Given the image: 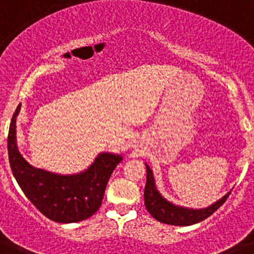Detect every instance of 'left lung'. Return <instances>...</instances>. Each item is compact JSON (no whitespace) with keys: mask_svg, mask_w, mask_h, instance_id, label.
I'll return each mask as SVG.
<instances>
[{"mask_svg":"<svg viewBox=\"0 0 254 254\" xmlns=\"http://www.w3.org/2000/svg\"><path fill=\"white\" fill-rule=\"evenodd\" d=\"M145 165H146V186H145V192H143L145 206L151 214V216L160 223L178 226L193 225V224L199 223V221L207 219L210 215L214 214L215 211L225 202L226 198L230 194V192H229L223 198H220L219 201L206 208L197 210V208L177 206L161 196V193L156 190V186H155L152 170L150 169L147 164H145Z\"/></svg>","mask_w":254,"mask_h":254,"instance_id":"8db88e82","label":"left lung"}]
</instances>
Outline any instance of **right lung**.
Returning a JSON list of instances; mask_svg holds the SVG:
<instances>
[{
    "label": "right lung",
    "instance_id": "add662e5",
    "mask_svg": "<svg viewBox=\"0 0 254 254\" xmlns=\"http://www.w3.org/2000/svg\"><path fill=\"white\" fill-rule=\"evenodd\" d=\"M17 105L10 123L7 151L12 174L20 188L38 210L56 223H77L99 210L108 181L122 155L102 152L84 172L71 176L38 169L22 158L16 145Z\"/></svg>",
    "mask_w": 254,
    "mask_h": 254
}]
</instances>
